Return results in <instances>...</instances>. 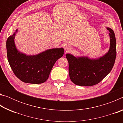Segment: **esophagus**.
<instances>
[{"instance_id":"obj_1","label":"esophagus","mask_w":123,"mask_h":123,"mask_svg":"<svg viewBox=\"0 0 123 123\" xmlns=\"http://www.w3.org/2000/svg\"><path fill=\"white\" fill-rule=\"evenodd\" d=\"M64 49H65L66 52H67L68 51H69V50L70 49V47L69 46V45H66L65 46H64Z\"/></svg>"}]
</instances>
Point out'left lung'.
Returning a JSON list of instances; mask_svg holds the SVG:
<instances>
[{"label":"left lung","instance_id":"8db88e82","mask_svg":"<svg viewBox=\"0 0 123 123\" xmlns=\"http://www.w3.org/2000/svg\"><path fill=\"white\" fill-rule=\"evenodd\" d=\"M107 29L110 31V46L109 51L103 56L91 59L88 57H76L70 54L66 55L69 63V77L74 84L81 86H93L111 72L116 57V40L113 30Z\"/></svg>","mask_w":123,"mask_h":123}]
</instances>
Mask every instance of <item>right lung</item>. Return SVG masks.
I'll list each match as a JSON object with an SVG mask.
<instances>
[{"label": "right lung", "mask_w": 123, "mask_h": 123, "mask_svg": "<svg viewBox=\"0 0 123 123\" xmlns=\"http://www.w3.org/2000/svg\"><path fill=\"white\" fill-rule=\"evenodd\" d=\"M17 30L6 41L7 59L12 71L24 82L39 84L45 82L56 61L63 55L64 49H51L36 55H26L16 48L14 39Z\"/></svg>", "instance_id": "right-lung-1"}]
</instances>
